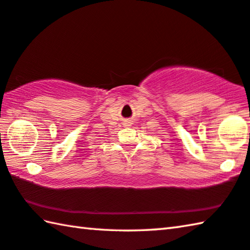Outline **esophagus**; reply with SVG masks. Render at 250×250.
I'll list each match as a JSON object with an SVG mask.
<instances>
[{"mask_svg": "<svg viewBox=\"0 0 250 250\" xmlns=\"http://www.w3.org/2000/svg\"><path fill=\"white\" fill-rule=\"evenodd\" d=\"M125 125H130L128 124V122H126V124H125Z\"/></svg>", "mask_w": 250, "mask_h": 250, "instance_id": "34e87169", "label": "esophagus"}]
</instances>
